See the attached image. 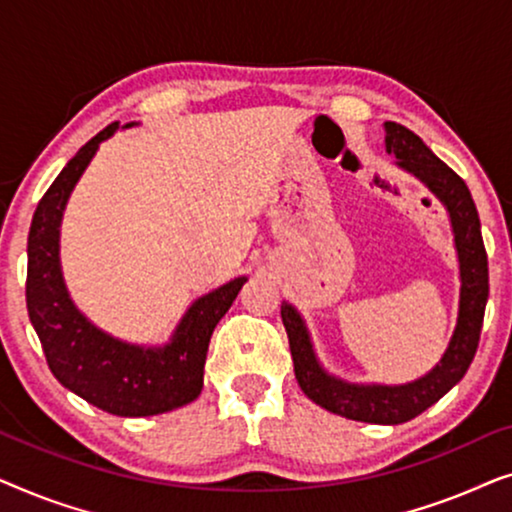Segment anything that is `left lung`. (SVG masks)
<instances>
[{
  "mask_svg": "<svg viewBox=\"0 0 512 512\" xmlns=\"http://www.w3.org/2000/svg\"><path fill=\"white\" fill-rule=\"evenodd\" d=\"M384 144L401 170L415 174L450 214L454 247L459 256V314L443 359L429 373L408 384H352L326 373L321 366L303 317L282 303V321L289 335L293 370L307 398L335 415L368 424H403L438 403L466 375L478 352L482 319L489 296L487 251L480 233V216L471 191L415 132L398 123H384Z\"/></svg>",
  "mask_w": 512,
  "mask_h": 512,
  "instance_id": "left-lung-1",
  "label": "left lung"
}]
</instances>
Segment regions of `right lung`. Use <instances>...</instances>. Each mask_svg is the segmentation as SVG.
<instances>
[{"mask_svg":"<svg viewBox=\"0 0 512 512\" xmlns=\"http://www.w3.org/2000/svg\"><path fill=\"white\" fill-rule=\"evenodd\" d=\"M116 130L118 123H111L83 144L39 200L27 237L25 298L48 368L62 387L109 415L151 417L200 396L209 338L247 277L193 300L163 347L130 345L83 317L62 279L60 223L76 181Z\"/></svg>","mask_w":512,"mask_h":512,"instance_id":"add662e5","label":"right lung"}]
</instances>
